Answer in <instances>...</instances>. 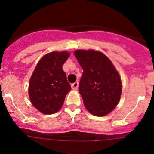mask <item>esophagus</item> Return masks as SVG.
I'll list each match as a JSON object with an SVG mask.
<instances>
[{"instance_id":"obj_1","label":"esophagus","mask_w":154,"mask_h":154,"mask_svg":"<svg viewBox=\"0 0 154 154\" xmlns=\"http://www.w3.org/2000/svg\"><path fill=\"white\" fill-rule=\"evenodd\" d=\"M78 86H79V83L75 82L74 83V84H71V88L74 90V91H77V90L78 89Z\"/></svg>"}]
</instances>
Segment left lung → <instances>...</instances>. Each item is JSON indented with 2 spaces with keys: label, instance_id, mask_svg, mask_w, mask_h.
<instances>
[{
  "label": "left lung",
  "instance_id": "8db88e82",
  "mask_svg": "<svg viewBox=\"0 0 154 154\" xmlns=\"http://www.w3.org/2000/svg\"><path fill=\"white\" fill-rule=\"evenodd\" d=\"M74 55L84 70L79 92L91 114L103 117L114 110L122 93L121 78L111 60L100 51L76 50Z\"/></svg>",
  "mask_w": 154,
  "mask_h": 154
}]
</instances>
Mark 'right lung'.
I'll return each instance as SVG.
<instances>
[{
  "instance_id": "add662e5",
  "label": "right lung",
  "mask_w": 154,
  "mask_h": 154,
  "mask_svg": "<svg viewBox=\"0 0 154 154\" xmlns=\"http://www.w3.org/2000/svg\"><path fill=\"white\" fill-rule=\"evenodd\" d=\"M70 55L66 51H53L37 63L29 81L28 94L33 106L41 113L53 114L63 106L71 87L62 67Z\"/></svg>"
}]
</instances>
